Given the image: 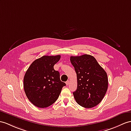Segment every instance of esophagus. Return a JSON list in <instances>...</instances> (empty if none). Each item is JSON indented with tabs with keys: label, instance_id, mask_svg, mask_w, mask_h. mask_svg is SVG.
I'll use <instances>...</instances> for the list:
<instances>
[{
	"label": "esophagus",
	"instance_id": "34e87169",
	"mask_svg": "<svg viewBox=\"0 0 131 131\" xmlns=\"http://www.w3.org/2000/svg\"><path fill=\"white\" fill-rule=\"evenodd\" d=\"M69 83H70V81H67V82H66V83L67 85H69Z\"/></svg>",
	"mask_w": 131,
	"mask_h": 131
}]
</instances>
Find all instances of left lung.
<instances>
[{"label": "left lung", "instance_id": "1", "mask_svg": "<svg viewBox=\"0 0 131 131\" xmlns=\"http://www.w3.org/2000/svg\"><path fill=\"white\" fill-rule=\"evenodd\" d=\"M70 60L77 78V88L73 93L77 103L87 108L96 106L107 91V73L91 55L71 56Z\"/></svg>", "mask_w": 131, "mask_h": 131}]
</instances>
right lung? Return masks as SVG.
I'll return each mask as SVG.
<instances>
[{"label":"right lung","mask_w":131,"mask_h":131,"mask_svg":"<svg viewBox=\"0 0 131 131\" xmlns=\"http://www.w3.org/2000/svg\"><path fill=\"white\" fill-rule=\"evenodd\" d=\"M60 55L44 56L31 64L24 77V89L28 100L35 106L46 108L58 99L66 83L60 81L58 71L54 66Z\"/></svg>","instance_id":"1"}]
</instances>
